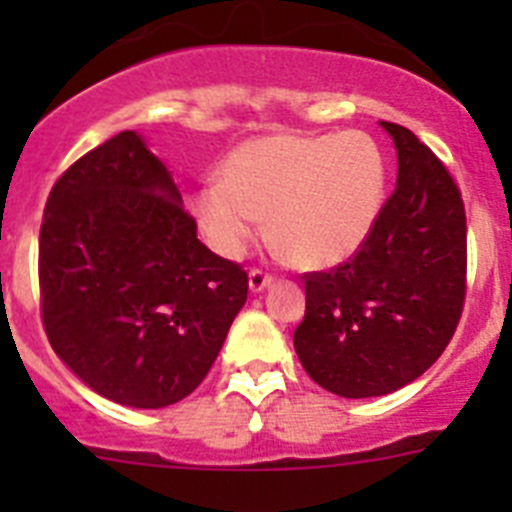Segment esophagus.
Returning a JSON list of instances; mask_svg holds the SVG:
<instances>
[{
    "mask_svg": "<svg viewBox=\"0 0 512 512\" xmlns=\"http://www.w3.org/2000/svg\"><path fill=\"white\" fill-rule=\"evenodd\" d=\"M269 284H274V277H271V274H266L264 269L248 271V287H251V292H264Z\"/></svg>",
    "mask_w": 512,
    "mask_h": 512,
    "instance_id": "34e87169",
    "label": "esophagus"
}]
</instances>
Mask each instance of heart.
Masks as SVG:
<instances>
[{
  "mask_svg": "<svg viewBox=\"0 0 512 512\" xmlns=\"http://www.w3.org/2000/svg\"><path fill=\"white\" fill-rule=\"evenodd\" d=\"M384 192L387 161L372 135H266L225 158L220 182L197 189L192 212L220 256H243L269 215L271 241L297 264L325 269L364 246Z\"/></svg>",
  "mask_w": 512,
  "mask_h": 512,
  "instance_id": "1",
  "label": "heart"
}]
</instances>
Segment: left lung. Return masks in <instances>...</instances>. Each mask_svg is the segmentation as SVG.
I'll return each instance as SVG.
<instances>
[{
	"mask_svg": "<svg viewBox=\"0 0 512 512\" xmlns=\"http://www.w3.org/2000/svg\"><path fill=\"white\" fill-rule=\"evenodd\" d=\"M397 148V187L348 261L305 274L295 351L338 397L400 390L449 346L467 297V212L449 169L415 133L382 122Z\"/></svg>",
	"mask_w": 512,
	"mask_h": 512,
	"instance_id": "obj_1",
	"label": "left lung"
}]
</instances>
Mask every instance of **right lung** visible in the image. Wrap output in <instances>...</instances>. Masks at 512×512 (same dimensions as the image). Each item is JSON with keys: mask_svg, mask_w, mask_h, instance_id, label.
I'll return each mask as SVG.
<instances>
[{"mask_svg": "<svg viewBox=\"0 0 512 512\" xmlns=\"http://www.w3.org/2000/svg\"><path fill=\"white\" fill-rule=\"evenodd\" d=\"M38 279L63 364L97 395L151 410L200 387L248 297L243 266L197 238L171 174L133 130L58 176Z\"/></svg>", "mask_w": 512, "mask_h": 512, "instance_id": "right-lung-1", "label": "right lung"}]
</instances>
